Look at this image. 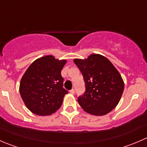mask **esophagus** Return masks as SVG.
<instances>
[{
    "mask_svg": "<svg viewBox=\"0 0 147 147\" xmlns=\"http://www.w3.org/2000/svg\"><path fill=\"white\" fill-rule=\"evenodd\" d=\"M69 92H70L72 94H75V90H74V89H72L71 90H69Z\"/></svg>",
    "mask_w": 147,
    "mask_h": 147,
    "instance_id": "obj_1",
    "label": "esophagus"
}]
</instances>
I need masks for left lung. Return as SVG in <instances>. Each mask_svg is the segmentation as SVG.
<instances>
[{"instance_id": "1", "label": "left lung", "mask_w": 147, "mask_h": 147, "mask_svg": "<svg viewBox=\"0 0 147 147\" xmlns=\"http://www.w3.org/2000/svg\"><path fill=\"white\" fill-rule=\"evenodd\" d=\"M82 74L86 90L78 102L87 113L107 115L119 103L124 88L119 72L105 56L92 54L87 59H75Z\"/></svg>"}]
</instances>
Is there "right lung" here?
<instances>
[{
    "label": "right lung",
    "mask_w": 147,
    "mask_h": 147,
    "mask_svg": "<svg viewBox=\"0 0 147 147\" xmlns=\"http://www.w3.org/2000/svg\"><path fill=\"white\" fill-rule=\"evenodd\" d=\"M67 60L53 55L35 60L24 73L20 83V94L30 112L45 116L61 107L68 92L63 88L61 71Z\"/></svg>",
    "instance_id": "1"
}]
</instances>
